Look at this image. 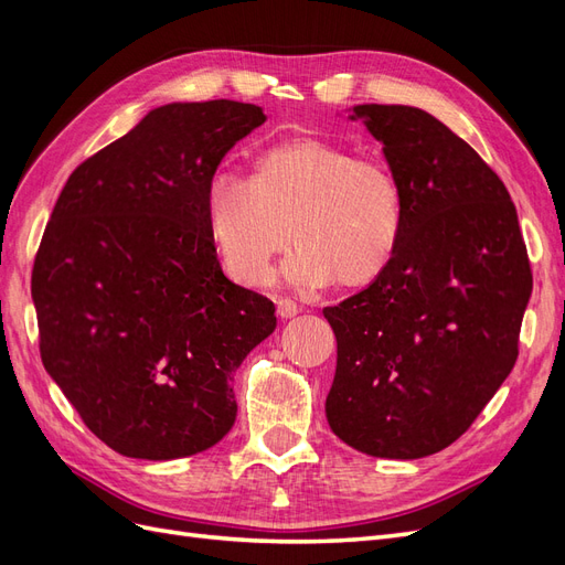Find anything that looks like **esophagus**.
Returning <instances> with one entry per match:
<instances>
[{
	"instance_id": "esophagus-1",
	"label": "esophagus",
	"mask_w": 565,
	"mask_h": 565,
	"mask_svg": "<svg viewBox=\"0 0 565 565\" xmlns=\"http://www.w3.org/2000/svg\"><path fill=\"white\" fill-rule=\"evenodd\" d=\"M297 313H299V306H297L292 299H280V301H278V316H280L282 320L295 318Z\"/></svg>"
}]
</instances>
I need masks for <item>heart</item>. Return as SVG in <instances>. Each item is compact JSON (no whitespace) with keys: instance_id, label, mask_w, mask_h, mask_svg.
<instances>
[{"instance_id":"obj_1","label":"heart","mask_w":565,"mask_h":565,"mask_svg":"<svg viewBox=\"0 0 565 565\" xmlns=\"http://www.w3.org/2000/svg\"><path fill=\"white\" fill-rule=\"evenodd\" d=\"M207 226L221 264L243 285H264L270 264L299 245L280 280L313 292L337 280H377L403 237V193L391 169L318 139L278 141L254 158L252 177L218 169L207 181Z\"/></svg>"}]
</instances>
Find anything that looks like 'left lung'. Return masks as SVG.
<instances>
[{"mask_svg": "<svg viewBox=\"0 0 565 565\" xmlns=\"http://www.w3.org/2000/svg\"><path fill=\"white\" fill-rule=\"evenodd\" d=\"M384 148L405 224L388 268L322 309L337 337L330 429L372 457L419 459L465 434L519 355L533 273L500 177L413 106H353Z\"/></svg>", "mask_w": 565, "mask_h": 565, "instance_id": "8db88e82", "label": "left lung"}]
</instances>
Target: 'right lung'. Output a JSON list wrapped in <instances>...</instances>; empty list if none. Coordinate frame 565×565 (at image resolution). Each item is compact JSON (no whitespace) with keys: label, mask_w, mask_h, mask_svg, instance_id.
<instances>
[{"label":"right lung","mask_w":565,"mask_h":565,"mask_svg":"<svg viewBox=\"0 0 565 565\" xmlns=\"http://www.w3.org/2000/svg\"><path fill=\"white\" fill-rule=\"evenodd\" d=\"M237 100L167 104L84 160L32 268L40 353L108 448L207 450L237 415L233 374L276 330L270 299L231 282L207 226V181L262 127Z\"/></svg>","instance_id":"1"}]
</instances>
